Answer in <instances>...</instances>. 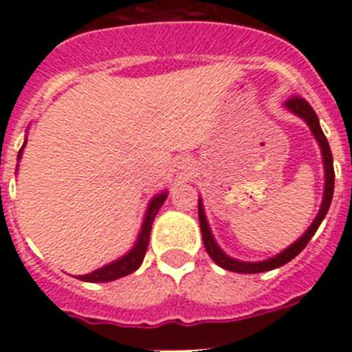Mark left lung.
I'll use <instances>...</instances> for the list:
<instances>
[{
  "instance_id": "obj_1",
  "label": "left lung",
  "mask_w": 352,
  "mask_h": 352,
  "mask_svg": "<svg viewBox=\"0 0 352 352\" xmlns=\"http://www.w3.org/2000/svg\"><path fill=\"white\" fill-rule=\"evenodd\" d=\"M285 107L291 111L292 114H296L300 116L301 120L310 126L312 130L314 138L316 141L319 142L321 146V153H322V162H324V197H322V203H321V210L317 213V217L314 219L312 226L307 229L303 236L300 239H296L291 247L285 248L284 252H280L278 256L275 257H270L266 261H259V263H245V261H238V259H232L222 250V248L217 245L214 241L213 234H211V229L208 226V220H206V214H204V208H203V201L199 199V223H201V232H203V241H204V248L206 252L210 254L211 259L214 263L219 264L220 268L223 270H229V272H234V273H263V272H270V270H275V268H280L284 264H287L289 261L294 259V257L307 247L312 236L316 234V231L319 229L321 222L324 220L326 213L329 210V204H331V199H333V188H335V170H333V157H331V149H329L328 144V139L326 135L322 133L321 125H319V118H317L316 111L312 109V105L309 102L301 98V96H292L285 102Z\"/></svg>"
}]
</instances>
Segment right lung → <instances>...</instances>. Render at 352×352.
I'll list each match as a JSON object with an SVG mask.
<instances>
[{"label": "right lung", "instance_id": "1", "mask_svg": "<svg viewBox=\"0 0 352 352\" xmlns=\"http://www.w3.org/2000/svg\"><path fill=\"white\" fill-rule=\"evenodd\" d=\"M26 146V142L23 144V148ZM23 148L19 149L17 160H21L23 157ZM167 199V192H162V194L155 195L148 204V210H146L144 214V222H142L141 232L138 236V241L133 245L132 250L129 254H125L123 257H120L118 261H113L107 266H102V268L95 270V272L88 273V275H80L77 276L79 280L84 282H111V280H118L121 276H126L130 273H133L135 270L139 268L142 264V259L146 256V250H148V243H149V232H151V226H153V220L157 217L158 210L162 208L164 201Z\"/></svg>", "mask_w": 352, "mask_h": 352}]
</instances>
